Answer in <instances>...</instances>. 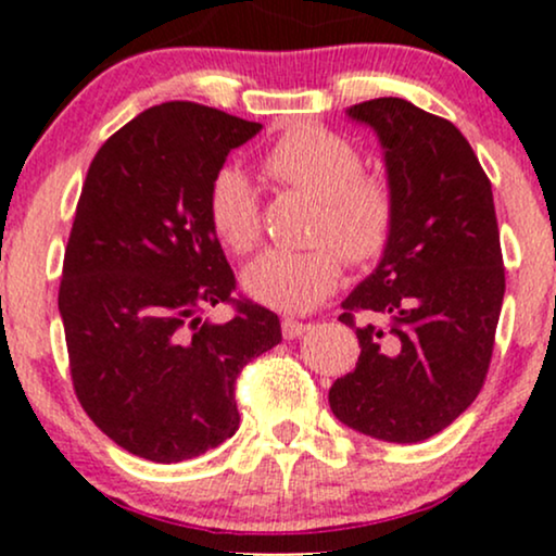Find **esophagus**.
<instances>
[{
  "label": "esophagus",
  "instance_id": "esophagus-1",
  "mask_svg": "<svg viewBox=\"0 0 556 556\" xmlns=\"http://www.w3.org/2000/svg\"><path fill=\"white\" fill-rule=\"evenodd\" d=\"M308 329H311V324L298 321V318H292V316H285V318H282V334H285V340H298V337H303Z\"/></svg>",
  "mask_w": 556,
  "mask_h": 556
}]
</instances>
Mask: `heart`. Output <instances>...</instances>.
Listing matches in <instances>:
<instances>
[{"label": "heart", "instance_id": "heart-1", "mask_svg": "<svg viewBox=\"0 0 556 556\" xmlns=\"http://www.w3.org/2000/svg\"><path fill=\"white\" fill-rule=\"evenodd\" d=\"M266 175L321 201L314 251H266L242 269L240 285L261 305L303 314L316 308L342 279V256L371 264L387 251L397 225V201L387 180L363 175L361 151L340 132L298 125L264 156ZM206 222L232 253H248L261 238L258 193L245 172L225 167L206 190Z\"/></svg>", "mask_w": 556, "mask_h": 556}]
</instances>
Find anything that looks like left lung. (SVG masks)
<instances>
[{
	"instance_id": "left-lung-1",
	"label": "left lung",
	"mask_w": 556,
	"mask_h": 556,
	"mask_svg": "<svg viewBox=\"0 0 556 556\" xmlns=\"http://www.w3.org/2000/svg\"><path fill=\"white\" fill-rule=\"evenodd\" d=\"M384 149L397 225L379 266L344 298L355 371L329 389L331 413L381 442L416 444L452 424L486 379L504 298L494 195L450 119L405 99L348 110ZM369 321L354 327V314Z\"/></svg>"
}]
</instances>
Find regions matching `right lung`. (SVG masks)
Here are the masks:
<instances>
[{"label": "right lung", "mask_w": 556, "mask_h": 556, "mask_svg": "<svg viewBox=\"0 0 556 556\" xmlns=\"http://www.w3.org/2000/svg\"><path fill=\"white\" fill-rule=\"evenodd\" d=\"M258 123L167 101L96 151L62 264L60 316L83 410L114 444L182 463L240 426L235 381L282 342L277 314L232 298L206 190ZM232 302L225 325L200 321Z\"/></svg>", "instance_id": "right-lung-1"}]
</instances>
